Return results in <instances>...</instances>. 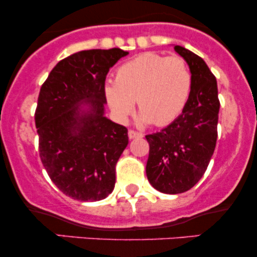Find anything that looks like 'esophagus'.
<instances>
[{"label": "esophagus", "mask_w": 257, "mask_h": 257, "mask_svg": "<svg viewBox=\"0 0 257 257\" xmlns=\"http://www.w3.org/2000/svg\"><path fill=\"white\" fill-rule=\"evenodd\" d=\"M128 137L129 139H135V138H143V134L141 133H139L137 131H134V129H131V131L128 132Z\"/></svg>", "instance_id": "obj_1"}]
</instances>
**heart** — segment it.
Returning a JSON list of instances; mask_svg holds the SVG:
<instances>
[{
  "label": "heart",
  "instance_id": "obj_1",
  "mask_svg": "<svg viewBox=\"0 0 257 257\" xmlns=\"http://www.w3.org/2000/svg\"><path fill=\"white\" fill-rule=\"evenodd\" d=\"M192 85V72L184 59L144 53L120 65L114 82L105 85V95L120 118L128 116L137 100L141 120L163 126L184 111Z\"/></svg>",
  "mask_w": 257,
  "mask_h": 257
}]
</instances>
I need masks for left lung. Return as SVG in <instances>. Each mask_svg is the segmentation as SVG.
<instances>
[{
    "label": "left lung",
    "mask_w": 257,
    "mask_h": 257,
    "mask_svg": "<svg viewBox=\"0 0 257 257\" xmlns=\"http://www.w3.org/2000/svg\"><path fill=\"white\" fill-rule=\"evenodd\" d=\"M174 49L192 72L191 96L173 123L146 135L147 179L156 190L168 194L191 190L204 175L216 146L220 108L216 78L205 61L184 47Z\"/></svg>",
    "instance_id": "left-lung-1"
}]
</instances>
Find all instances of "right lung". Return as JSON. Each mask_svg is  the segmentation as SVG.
<instances>
[{
    "mask_svg": "<svg viewBox=\"0 0 257 257\" xmlns=\"http://www.w3.org/2000/svg\"><path fill=\"white\" fill-rule=\"evenodd\" d=\"M128 52L89 49L63 59L44 81L35 112L44 169L66 196L101 200L113 191L116 164L128 145V129L104 117L108 70ZM91 111L79 114L80 102Z\"/></svg>",
    "mask_w": 257,
    "mask_h": 257,
    "instance_id": "1",
    "label": "right lung"
}]
</instances>
